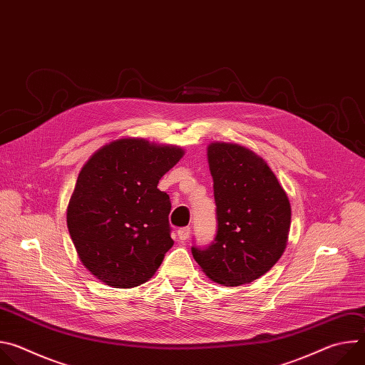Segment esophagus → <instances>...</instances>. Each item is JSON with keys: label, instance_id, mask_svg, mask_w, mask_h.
<instances>
[{"label": "esophagus", "instance_id": "esophagus-1", "mask_svg": "<svg viewBox=\"0 0 365 365\" xmlns=\"http://www.w3.org/2000/svg\"><path fill=\"white\" fill-rule=\"evenodd\" d=\"M189 235H190V228H189V227L180 228V230L178 231V237H179L180 241H186V240L189 238Z\"/></svg>", "mask_w": 365, "mask_h": 365}]
</instances>
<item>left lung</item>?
Instances as JSON below:
<instances>
[{"instance_id": "8db88e82", "label": "left lung", "mask_w": 365, "mask_h": 365, "mask_svg": "<svg viewBox=\"0 0 365 365\" xmlns=\"http://www.w3.org/2000/svg\"><path fill=\"white\" fill-rule=\"evenodd\" d=\"M218 231L193 258L212 282L232 287L266 274L283 255L290 231L287 193L264 159L234 143L207 145Z\"/></svg>"}]
</instances>
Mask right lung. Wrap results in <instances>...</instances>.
<instances>
[{
    "mask_svg": "<svg viewBox=\"0 0 365 365\" xmlns=\"http://www.w3.org/2000/svg\"><path fill=\"white\" fill-rule=\"evenodd\" d=\"M183 154L179 145L124 137L81 169L66 222L82 264L102 283L137 287L160 267L173 240L172 203L158 185Z\"/></svg>",
    "mask_w": 365,
    "mask_h": 365,
    "instance_id": "1",
    "label": "right lung"
}]
</instances>
